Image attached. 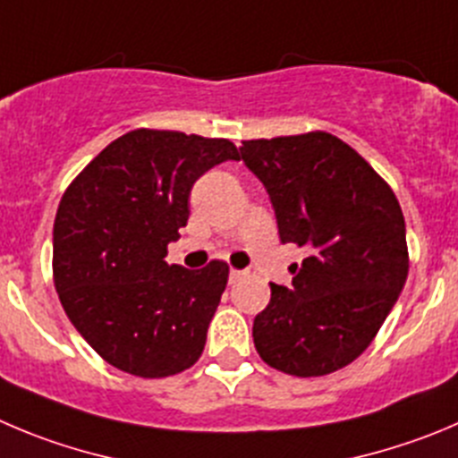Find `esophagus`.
<instances>
[{
    "instance_id": "1",
    "label": "esophagus",
    "mask_w": 458,
    "mask_h": 458,
    "mask_svg": "<svg viewBox=\"0 0 458 458\" xmlns=\"http://www.w3.org/2000/svg\"><path fill=\"white\" fill-rule=\"evenodd\" d=\"M246 276V271H239V268H230V282H237Z\"/></svg>"
}]
</instances>
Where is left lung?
Wrapping results in <instances>:
<instances>
[{
    "label": "left lung",
    "mask_w": 458,
    "mask_h": 458,
    "mask_svg": "<svg viewBox=\"0 0 458 458\" xmlns=\"http://www.w3.org/2000/svg\"><path fill=\"white\" fill-rule=\"evenodd\" d=\"M237 160L267 187L282 243L310 249L292 289L271 284L253 341L271 369L320 377L352 364L409 273L403 208L388 182L326 131L246 140Z\"/></svg>",
    "instance_id": "8db88e82"
}]
</instances>
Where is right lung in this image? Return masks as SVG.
Instances as JSON below:
<instances>
[{
	"instance_id": "obj_1",
	"label": "right lung",
	"mask_w": 458,
	"mask_h": 458,
	"mask_svg": "<svg viewBox=\"0 0 458 458\" xmlns=\"http://www.w3.org/2000/svg\"><path fill=\"white\" fill-rule=\"evenodd\" d=\"M237 160L230 140L138 128L110 142L63 194L54 221V284L72 326L135 377L199 361L228 284V264H166L205 171Z\"/></svg>"
}]
</instances>
